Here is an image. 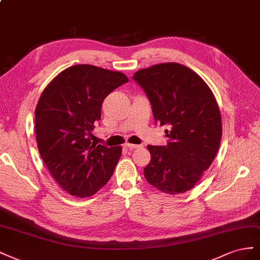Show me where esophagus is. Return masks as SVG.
Returning a JSON list of instances; mask_svg holds the SVG:
<instances>
[{
  "label": "esophagus",
  "mask_w": 260,
  "mask_h": 260,
  "mask_svg": "<svg viewBox=\"0 0 260 260\" xmlns=\"http://www.w3.org/2000/svg\"><path fill=\"white\" fill-rule=\"evenodd\" d=\"M125 147L127 148V149H129V150H134V149H137V148H140L142 146H140V145H134V144H125Z\"/></svg>",
  "instance_id": "obj_1"
}]
</instances>
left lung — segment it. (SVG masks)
Returning <instances> with one entry per match:
<instances>
[{"instance_id": "8db88e82", "label": "left lung", "mask_w": 260, "mask_h": 260, "mask_svg": "<svg viewBox=\"0 0 260 260\" xmlns=\"http://www.w3.org/2000/svg\"><path fill=\"white\" fill-rule=\"evenodd\" d=\"M151 103L154 120L168 125L167 146L147 148L151 160L144 169L147 182L170 195L195 186L218 152L221 113L204 79L179 63H161L133 76Z\"/></svg>"}]
</instances>
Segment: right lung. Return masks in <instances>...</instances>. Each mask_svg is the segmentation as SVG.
<instances>
[{
    "label": "right lung",
    "instance_id": "1",
    "mask_svg": "<svg viewBox=\"0 0 260 260\" xmlns=\"http://www.w3.org/2000/svg\"><path fill=\"white\" fill-rule=\"evenodd\" d=\"M121 72L79 64L64 70L42 91L36 107V139L41 158L72 196H92L109 182L122 147L91 142L102 102L127 83Z\"/></svg>",
    "mask_w": 260,
    "mask_h": 260
}]
</instances>
